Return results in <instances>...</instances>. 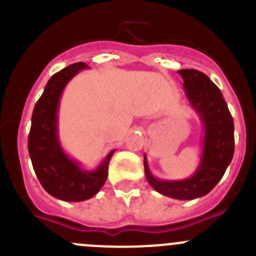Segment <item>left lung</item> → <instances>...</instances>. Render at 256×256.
<instances>
[{"instance_id": "8db88e82", "label": "left lung", "mask_w": 256, "mask_h": 256, "mask_svg": "<svg viewBox=\"0 0 256 256\" xmlns=\"http://www.w3.org/2000/svg\"><path fill=\"white\" fill-rule=\"evenodd\" d=\"M183 79L188 102L202 121L203 140L198 167L190 177L168 180L154 177L144 154V174L156 192L180 200L208 194L222 180L234 154V122L220 90L196 69L177 72Z\"/></svg>"}]
</instances>
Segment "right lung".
<instances>
[{
    "label": "right lung",
    "mask_w": 256,
    "mask_h": 256,
    "mask_svg": "<svg viewBox=\"0 0 256 256\" xmlns=\"http://www.w3.org/2000/svg\"><path fill=\"white\" fill-rule=\"evenodd\" d=\"M84 69H89L85 63H74L48 80L33 110L28 136V152L40 184L52 197L66 202L86 200L102 190L115 152L110 151L96 168L88 171L64 151L59 140L58 112L62 94L66 84Z\"/></svg>",
    "instance_id": "add662e5"
}]
</instances>
